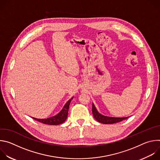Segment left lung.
Instances as JSON below:
<instances>
[{"instance_id": "obj_1", "label": "left lung", "mask_w": 160, "mask_h": 160, "mask_svg": "<svg viewBox=\"0 0 160 160\" xmlns=\"http://www.w3.org/2000/svg\"><path fill=\"white\" fill-rule=\"evenodd\" d=\"M92 113L94 118L99 122V123H103V124H112L118 123L120 122H122L124 120L127 119L129 117H123V118H118V117H110L104 116L102 114L99 113V111L97 110L95 105L94 103H92Z\"/></svg>"}]
</instances>
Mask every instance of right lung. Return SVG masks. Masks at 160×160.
Segmentation results:
<instances>
[{
	"mask_svg": "<svg viewBox=\"0 0 160 160\" xmlns=\"http://www.w3.org/2000/svg\"><path fill=\"white\" fill-rule=\"evenodd\" d=\"M73 98H72L70 100H68V101L64 104V107L61 109V111L58 113L56 115L50 117L49 118H43V119H39V118H32L35 119V120L44 123V124H48V125H57L62 123L66 121L68 117V109H69L70 104V102Z\"/></svg>",
	"mask_w": 160,
	"mask_h": 160,
	"instance_id": "add662e5",
	"label": "right lung"
}]
</instances>
